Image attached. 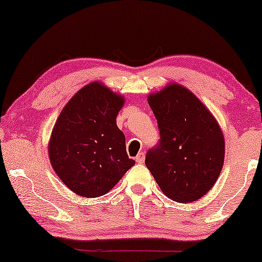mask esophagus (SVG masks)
Here are the masks:
<instances>
[{
  "instance_id": "34e87169",
  "label": "esophagus",
  "mask_w": 262,
  "mask_h": 262,
  "mask_svg": "<svg viewBox=\"0 0 262 262\" xmlns=\"http://www.w3.org/2000/svg\"><path fill=\"white\" fill-rule=\"evenodd\" d=\"M144 159H145V154L144 152H139L137 156H136V162L137 163H143L144 162Z\"/></svg>"
}]
</instances>
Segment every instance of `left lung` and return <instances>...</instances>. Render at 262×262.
Returning <instances> with one entry per match:
<instances>
[{"label":"left lung","instance_id":"left-lung-1","mask_svg":"<svg viewBox=\"0 0 262 262\" xmlns=\"http://www.w3.org/2000/svg\"><path fill=\"white\" fill-rule=\"evenodd\" d=\"M160 141L149 149L145 166L168 198L195 202L212 188L224 162L220 125L196 96L173 83L148 98Z\"/></svg>","mask_w":262,"mask_h":262}]
</instances>
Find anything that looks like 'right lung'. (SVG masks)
I'll return each instance as SVG.
<instances>
[{
    "label": "right lung",
    "instance_id": "obj_1",
    "mask_svg": "<svg viewBox=\"0 0 262 262\" xmlns=\"http://www.w3.org/2000/svg\"><path fill=\"white\" fill-rule=\"evenodd\" d=\"M124 98L99 82L78 91L60 112L49 144L50 162L74 193L95 198L135 166L117 126Z\"/></svg>",
    "mask_w": 262,
    "mask_h": 262
}]
</instances>
